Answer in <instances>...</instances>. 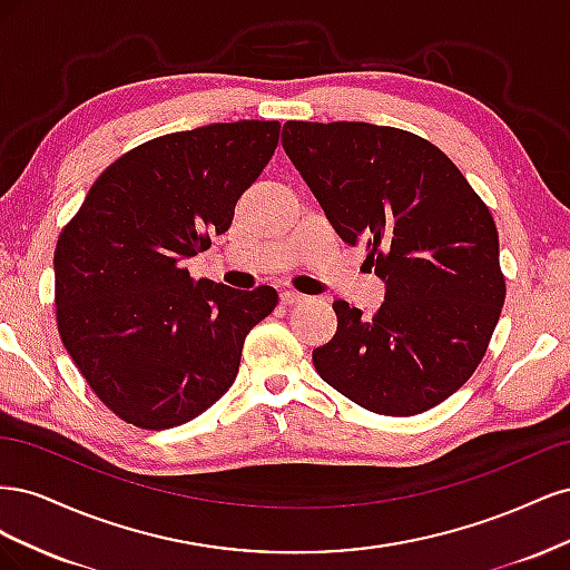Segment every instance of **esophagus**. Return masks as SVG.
Returning a JSON list of instances; mask_svg holds the SVG:
<instances>
[{
  "label": "esophagus",
  "instance_id": "esophagus-1",
  "mask_svg": "<svg viewBox=\"0 0 570 570\" xmlns=\"http://www.w3.org/2000/svg\"><path fill=\"white\" fill-rule=\"evenodd\" d=\"M281 302H283L285 306H297V304H304V302H306V297H304V295H299V292L285 289V292H281Z\"/></svg>",
  "mask_w": 570,
  "mask_h": 570
}]
</instances>
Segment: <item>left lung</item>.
I'll return each mask as SVG.
<instances>
[{"label":"left lung","mask_w":570,"mask_h":570,"mask_svg":"<svg viewBox=\"0 0 570 570\" xmlns=\"http://www.w3.org/2000/svg\"><path fill=\"white\" fill-rule=\"evenodd\" d=\"M283 147L347 245L385 281L373 316L333 302L337 333L314 350L323 381L383 416H413L478 368L502 314L494 218L442 149L409 130L287 120Z\"/></svg>","instance_id":"obj_1"}]
</instances>
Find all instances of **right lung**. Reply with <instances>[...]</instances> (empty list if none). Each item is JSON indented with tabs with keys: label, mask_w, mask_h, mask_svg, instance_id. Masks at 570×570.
I'll return each mask as SVG.
<instances>
[{
	"label": "right lung",
	"mask_w": 570,
	"mask_h": 570,
	"mask_svg": "<svg viewBox=\"0 0 570 570\" xmlns=\"http://www.w3.org/2000/svg\"><path fill=\"white\" fill-rule=\"evenodd\" d=\"M278 120L170 132L126 151L90 187L55 252L57 325L118 419L166 430L235 383L243 344L278 292L189 278L185 258L226 233L278 147Z\"/></svg>",
	"instance_id": "1"
}]
</instances>
